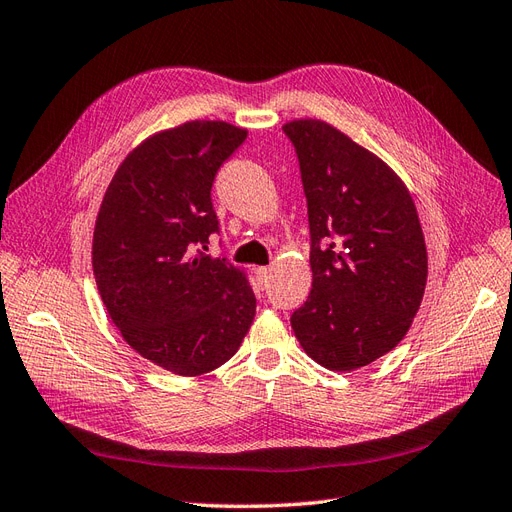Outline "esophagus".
I'll return each mask as SVG.
<instances>
[{"mask_svg": "<svg viewBox=\"0 0 512 512\" xmlns=\"http://www.w3.org/2000/svg\"><path fill=\"white\" fill-rule=\"evenodd\" d=\"M270 274H272V270H270V268H266V266L255 268V276H257V281H259L261 289H266V287L270 285Z\"/></svg>", "mask_w": 512, "mask_h": 512, "instance_id": "34e87169", "label": "esophagus"}]
</instances>
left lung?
<instances>
[{"mask_svg": "<svg viewBox=\"0 0 512 512\" xmlns=\"http://www.w3.org/2000/svg\"><path fill=\"white\" fill-rule=\"evenodd\" d=\"M309 208V300L291 315L302 349L354 371L405 337L427 285V246L410 191L382 158L321 120L283 126Z\"/></svg>", "mask_w": 512, "mask_h": 512, "instance_id": "obj_1", "label": "left lung"}]
</instances>
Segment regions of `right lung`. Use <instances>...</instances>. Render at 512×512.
<instances>
[{"label":"right lung","instance_id":"right-lung-1","mask_svg":"<svg viewBox=\"0 0 512 512\" xmlns=\"http://www.w3.org/2000/svg\"><path fill=\"white\" fill-rule=\"evenodd\" d=\"M246 139L195 120L130 152L102 197L92 244L100 298L124 341L175 375L195 377L238 352L255 317L246 274L210 257L216 171Z\"/></svg>","mask_w":512,"mask_h":512}]
</instances>
